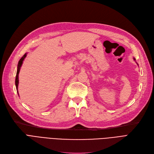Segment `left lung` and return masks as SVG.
Returning <instances> with one entry per match:
<instances>
[{
    "mask_svg": "<svg viewBox=\"0 0 154 154\" xmlns=\"http://www.w3.org/2000/svg\"><path fill=\"white\" fill-rule=\"evenodd\" d=\"M134 59V61H136V59H135V58H133ZM137 65H138V64H137Z\"/></svg>",
    "mask_w": 154,
    "mask_h": 154,
    "instance_id": "8db88e82",
    "label": "left lung"
}]
</instances>
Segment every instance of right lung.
I'll return each mask as SVG.
<instances>
[{"label": "right lung", "mask_w": 154, "mask_h": 154, "mask_svg": "<svg viewBox=\"0 0 154 154\" xmlns=\"http://www.w3.org/2000/svg\"><path fill=\"white\" fill-rule=\"evenodd\" d=\"M27 53H26L24 54V55L22 57V58L20 59V61H18V66H17V75H16V79H15V86H16V88H17V93L18 94V84H19V80H18V75H19V72L20 70V68L21 66L23 64V61H24L25 58L27 56Z\"/></svg>", "instance_id": "add662e5"}]
</instances>
